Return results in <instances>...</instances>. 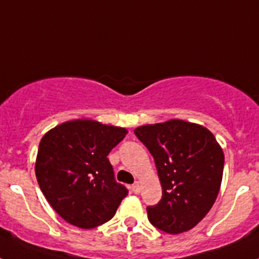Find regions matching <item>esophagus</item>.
Returning a JSON list of instances; mask_svg holds the SVG:
<instances>
[{"instance_id":"obj_1","label":"esophagus","mask_w":259,"mask_h":259,"mask_svg":"<svg viewBox=\"0 0 259 259\" xmlns=\"http://www.w3.org/2000/svg\"><path fill=\"white\" fill-rule=\"evenodd\" d=\"M131 189H132V192H134L135 194H137V193H140L141 187H140V184H139V183H135V184L131 187Z\"/></svg>"}]
</instances>
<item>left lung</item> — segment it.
Segmentation results:
<instances>
[{
  "label": "left lung",
  "instance_id": "left-lung-1",
  "mask_svg": "<svg viewBox=\"0 0 259 259\" xmlns=\"http://www.w3.org/2000/svg\"><path fill=\"white\" fill-rule=\"evenodd\" d=\"M153 155L162 198L148 206V218L167 233L189 231L209 212L221 188L224 154L214 135L179 119L135 130Z\"/></svg>",
  "mask_w": 259,
  "mask_h": 259
}]
</instances>
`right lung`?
Returning a JSON list of instances; mask_svg holds the SVG:
<instances>
[{"label": "right lung", "mask_w": 259, "mask_h": 259, "mask_svg": "<svg viewBox=\"0 0 259 259\" xmlns=\"http://www.w3.org/2000/svg\"><path fill=\"white\" fill-rule=\"evenodd\" d=\"M127 135L125 128L95 120L57 125L40 141L36 178L50 206L80 228L106 223L128 194L115 180L109 153Z\"/></svg>", "instance_id": "1"}]
</instances>
